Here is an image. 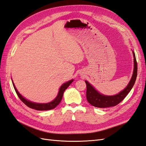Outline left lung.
Returning a JSON list of instances; mask_svg holds the SVG:
<instances>
[{"label": "left lung", "instance_id": "obj_1", "mask_svg": "<svg viewBox=\"0 0 146 146\" xmlns=\"http://www.w3.org/2000/svg\"><path fill=\"white\" fill-rule=\"evenodd\" d=\"M133 53L134 64L133 76H132L129 83L127 84L126 88L121 91L119 94L114 96L103 95V94H101L97 91L96 89H94V88L93 86H91L87 81H85V83L86 84V99L90 104L97 108H105L112 107L116 106L117 104L121 103L126 98L127 94L130 92L132 88L133 87L137 74V65L136 58H135V53L133 51Z\"/></svg>", "mask_w": 146, "mask_h": 146}]
</instances>
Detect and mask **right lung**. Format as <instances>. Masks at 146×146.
Here are the masks:
<instances>
[{"label":"right lung","mask_w":146,"mask_h":146,"mask_svg":"<svg viewBox=\"0 0 146 146\" xmlns=\"http://www.w3.org/2000/svg\"><path fill=\"white\" fill-rule=\"evenodd\" d=\"M73 81V80H72L70 81H68V82L63 84L62 86L60 87V90L58 91V94L57 96L56 97V98L54 100H53L52 102H50L48 103H33V102H31L29 100H26L25 98H23L21 94H20L19 91L17 90V88H15L14 83H13V86L14 89L15 90V92L17 94L19 98L20 99L22 102L24 103L25 105H27V106L32 108V109H34L36 110H38V111H46V110H53L54 108H56L58 105L60 104V103L61 102V101L62 100V97L63 95V93L64 91L66 90V89L68 87L70 84L72 83Z\"/></svg>","instance_id":"add662e5"}]
</instances>
